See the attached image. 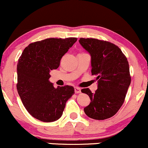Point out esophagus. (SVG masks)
Instances as JSON below:
<instances>
[{
    "instance_id": "1",
    "label": "esophagus",
    "mask_w": 148,
    "mask_h": 148,
    "mask_svg": "<svg viewBox=\"0 0 148 148\" xmlns=\"http://www.w3.org/2000/svg\"><path fill=\"white\" fill-rule=\"evenodd\" d=\"M81 92V89L79 87H75V94H79V93Z\"/></svg>"
}]
</instances>
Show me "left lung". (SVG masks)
<instances>
[{"label":"left lung","instance_id":"left-lung-1","mask_svg":"<svg viewBox=\"0 0 148 148\" xmlns=\"http://www.w3.org/2000/svg\"><path fill=\"white\" fill-rule=\"evenodd\" d=\"M79 42L91 55L92 74L98 80V89L92 93L89 88L81 92L91 102L84 108L90 118L103 120L112 117L123 104L131 84L127 57L113 43L95 38H82Z\"/></svg>","mask_w":148,"mask_h":148}]
</instances>
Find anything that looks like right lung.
Segmentation results:
<instances>
[{"mask_svg":"<svg viewBox=\"0 0 148 148\" xmlns=\"http://www.w3.org/2000/svg\"><path fill=\"white\" fill-rule=\"evenodd\" d=\"M77 41L76 38H47L29 45L18 61V94L33 117L52 122L61 117L66 103L74 94L72 86L54 88L49 79L62 56Z\"/></svg>","mask_w":148,"mask_h":148,"instance_id":"1","label":"right lung"}]
</instances>
